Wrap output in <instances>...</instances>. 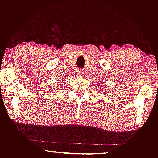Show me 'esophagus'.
Returning a JSON list of instances; mask_svg holds the SVG:
<instances>
[{
	"instance_id": "obj_1",
	"label": "esophagus",
	"mask_w": 158,
	"mask_h": 158,
	"mask_svg": "<svg viewBox=\"0 0 158 158\" xmlns=\"http://www.w3.org/2000/svg\"><path fill=\"white\" fill-rule=\"evenodd\" d=\"M77 73V76H79V77H80V76L82 77V76H83V73H82V71L80 70V69L77 70V73Z\"/></svg>"
}]
</instances>
